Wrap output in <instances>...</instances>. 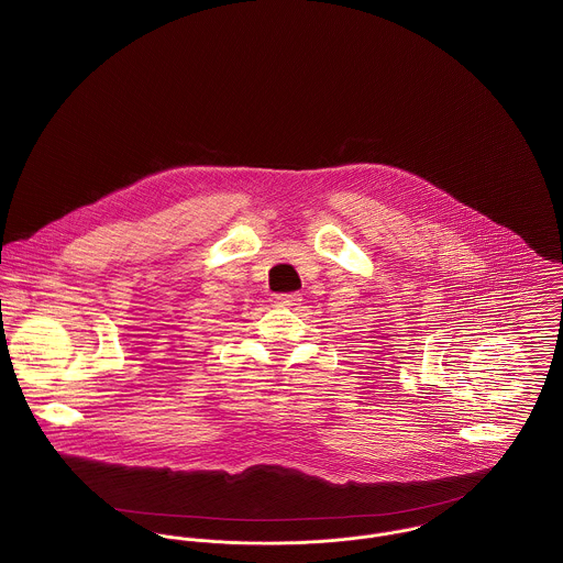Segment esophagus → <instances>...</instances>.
I'll list each match as a JSON object with an SVG mask.
<instances>
[{"instance_id": "1", "label": "esophagus", "mask_w": 563, "mask_h": 563, "mask_svg": "<svg viewBox=\"0 0 563 563\" xmlns=\"http://www.w3.org/2000/svg\"><path fill=\"white\" fill-rule=\"evenodd\" d=\"M273 306H277V308H297V306H301V295L299 292H288V295H273Z\"/></svg>"}]
</instances>
